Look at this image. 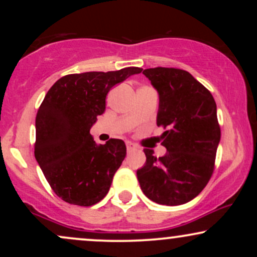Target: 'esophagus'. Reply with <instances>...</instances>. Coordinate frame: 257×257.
<instances>
[{
	"label": "esophagus",
	"mask_w": 257,
	"mask_h": 257,
	"mask_svg": "<svg viewBox=\"0 0 257 257\" xmlns=\"http://www.w3.org/2000/svg\"><path fill=\"white\" fill-rule=\"evenodd\" d=\"M137 150H138V146L137 145H134V144H132V143L126 144V151H128V153H132V152L137 151Z\"/></svg>",
	"instance_id": "obj_1"
}]
</instances>
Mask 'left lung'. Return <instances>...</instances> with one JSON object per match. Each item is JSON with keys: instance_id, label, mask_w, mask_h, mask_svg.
I'll return each instance as SVG.
<instances>
[{"instance_id": "8db88e82", "label": "left lung", "mask_w": 257, "mask_h": 257, "mask_svg": "<svg viewBox=\"0 0 257 257\" xmlns=\"http://www.w3.org/2000/svg\"><path fill=\"white\" fill-rule=\"evenodd\" d=\"M144 75L158 91L157 125L163 157L144 149L146 163L137 172L147 198L163 205H180L202 192L214 172L221 131L216 102L190 72L174 67L146 69Z\"/></svg>"}]
</instances>
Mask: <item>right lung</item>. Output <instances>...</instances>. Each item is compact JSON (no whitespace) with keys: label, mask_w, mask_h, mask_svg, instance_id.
<instances>
[{"label":"right lung","mask_w":257,"mask_h":257,"mask_svg":"<svg viewBox=\"0 0 257 257\" xmlns=\"http://www.w3.org/2000/svg\"><path fill=\"white\" fill-rule=\"evenodd\" d=\"M141 71L125 67L66 75L44 96L36 116L35 157L52 190L66 203L90 206L107 194L125 158V144L110 139L98 145L89 132L104 113L111 88Z\"/></svg>","instance_id":"right-lung-1"}]
</instances>
